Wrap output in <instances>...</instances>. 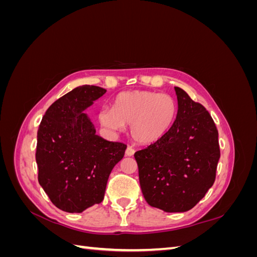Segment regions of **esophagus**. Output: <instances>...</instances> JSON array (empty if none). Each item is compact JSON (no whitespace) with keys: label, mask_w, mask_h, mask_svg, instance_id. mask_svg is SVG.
I'll return each instance as SVG.
<instances>
[{"label":"esophagus","mask_w":257,"mask_h":257,"mask_svg":"<svg viewBox=\"0 0 257 257\" xmlns=\"http://www.w3.org/2000/svg\"><path fill=\"white\" fill-rule=\"evenodd\" d=\"M134 153H135V149H134V148H132V147H127V148H126V151H125V155H126V157H133Z\"/></svg>","instance_id":"obj_1"}]
</instances>
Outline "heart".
<instances>
[{
  "label": "heart",
  "instance_id": "1",
  "mask_svg": "<svg viewBox=\"0 0 257 257\" xmlns=\"http://www.w3.org/2000/svg\"><path fill=\"white\" fill-rule=\"evenodd\" d=\"M178 107L167 94L151 91L122 92L115 97L113 108L104 107L98 120L106 130L120 133L131 125V135L142 145H151L164 137L176 120Z\"/></svg>",
  "mask_w": 257,
  "mask_h": 257
}]
</instances>
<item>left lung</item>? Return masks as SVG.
<instances>
[{
	"label": "left lung",
	"instance_id": "obj_1",
	"mask_svg": "<svg viewBox=\"0 0 257 257\" xmlns=\"http://www.w3.org/2000/svg\"><path fill=\"white\" fill-rule=\"evenodd\" d=\"M178 111L161 141L135 153L143 195L151 207L185 212L204 198L215 180L219 133L206 108L175 87Z\"/></svg>",
	"mask_w": 257,
	"mask_h": 257
}]
</instances>
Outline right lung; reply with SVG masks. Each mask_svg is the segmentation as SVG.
<instances>
[{"mask_svg": "<svg viewBox=\"0 0 257 257\" xmlns=\"http://www.w3.org/2000/svg\"><path fill=\"white\" fill-rule=\"evenodd\" d=\"M105 93L96 85L75 88L48 108L37 132L38 182L65 212L102 203L108 178L126 149L98 136L84 112Z\"/></svg>", "mask_w": 257, "mask_h": 257, "instance_id": "obj_1", "label": "right lung"}]
</instances>
